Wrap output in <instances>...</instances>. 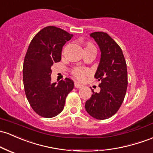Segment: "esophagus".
Masks as SVG:
<instances>
[{"label": "esophagus", "mask_w": 153, "mask_h": 153, "mask_svg": "<svg viewBox=\"0 0 153 153\" xmlns=\"http://www.w3.org/2000/svg\"><path fill=\"white\" fill-rule=\"evenodd\" d=\"M82 86H83V85L80 84V83H78V82H75V87L76 88H81Z\"/></svg>", "instance_id": "obj_1"}]
</instances>
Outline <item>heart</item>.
<instances>
[{
	"instance_id": "1",
	"label": "heart",
	"mask_w": 153,
	"mask_h": 153,
	"mask_svg": "<svg viewBox=\"0 0 153 153\" xmlns=\"http://www.w3.org/2000/svg\"><path fill=\"white\" fill-rule=\"evenodd\" d=\"M95 49V46H94L92 43H88L86 44V46L85 47V49ZM88 71L86 69L83 68H74L72 71V74L75 78H77L78 80H82L86 74H88Z\"/></svg>"
}]
</instances>
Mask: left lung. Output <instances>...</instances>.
Segmentation results:
<instances>
[{
    "instance_id": "8db88e82",
    "label": "left lung",
    "mask_w": 153,
    "mask_h": 153,
    "mask_svg": "<svg viewBox=\"0 0 153 153\" xmlns=\"http://www.w3.org/2000/svg\"><path fill=\"white\" fill-rule=\"evenodd\" d=\"M100 47L101 58L94 78L100 81L99 93L93 91L85 102L87 112L98 120H105L119 110L128 85L127 67L123 51L117 43L104 32L91 33Z\"/></svg>"
}]
</instances>
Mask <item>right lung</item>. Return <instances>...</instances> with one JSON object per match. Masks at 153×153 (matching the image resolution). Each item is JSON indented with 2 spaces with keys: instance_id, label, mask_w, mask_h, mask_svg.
<instances>
[{
  "instance_id": "1",
  "label": "right lung",
  "mask_w": 153,
  "mask_h": 153,
  "mask_svg": "<svg viewBox=\"0 0 153 153\" xmlns=\"http://www.w3.org/2000/svg\"><path fill=\"white\" fill-rule=\"evenodd\" d=\"M65 30L48 26L30 42L23 64L25 94L33 110L40 116L53 117L63 110L65 100L73 89L70 78L51 82V67L61 60L62 47L73 38Z\"/></svg>"
}]
</instances>
